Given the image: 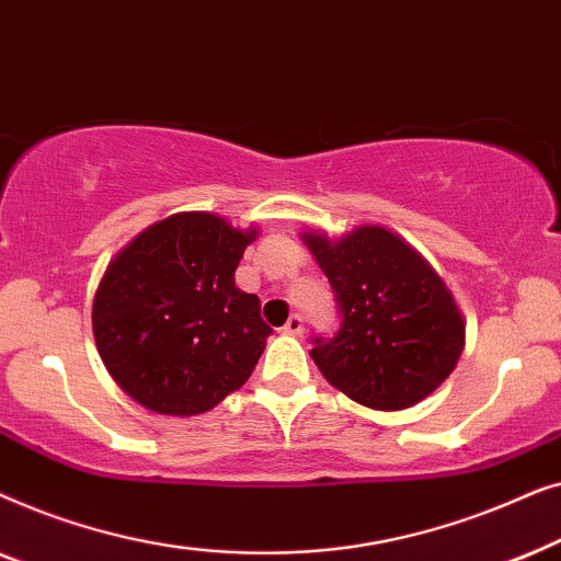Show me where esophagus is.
Listing matches in <instances>:
<instances>
[{
  "mask_svg": "<svg viewBox=\"0 0 561 561\" xmlns=\"http://www.w3.org/2000/svg\"><path fill=\"white\" fill-rule=\"evenodd\" d=\"M283 332L294 334V336H301L304 334V319L298 317V313H294V317H290L286 324H283Z\"/></svg>",
  "mask_w": 561,
  "mask_h": 561,
  "instance_id": "esophagus-1",
  "label": "esophagus"
}]
</instances>
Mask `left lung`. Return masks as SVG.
Instances as JSON below:
<instances>
[{
	"label": "left lung",
	"instance_id": "8db88e82",
	"mask_svg": "<svg viewBox=\"0 0 561 561\" xmlns=\"http://www.w3.org/2000/svg\"><path fill=\"white\" fill-rule=\"evenodd\" d=\"M332 286L340 327L311 336L324 378L375 411H401L434 393L465 347V321L424 257L382 227L332 242L304 234Z\"/></svg>",
	"mask_w": 561,
	"mask_h": 561
}]
</instances>
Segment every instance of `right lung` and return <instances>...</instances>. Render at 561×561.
<instances>
[{
	"instance_id": "right-lung-1",
	"label": "right lung",
	"mask_w": 561,
	"mask_h": 561,
	"mask_svg": "<svg viewBox=\"0 0 561 561\" xmlns=\"http://www.w3.org/2000/svg\"><path fill=\"white\" fill-rule=\"evenodd\" d=\"M255 232L206 211L173 214L106 267L94 336L106 370L156 413L194 416L244 386L273 329L260 298L234 286Z\"/></svg>"
}]
</instances>
